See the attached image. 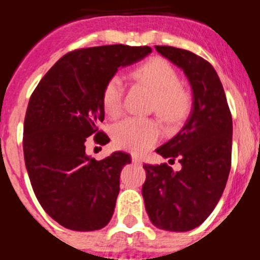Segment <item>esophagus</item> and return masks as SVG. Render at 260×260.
<instances>
[{
	"label": "esophagus",
	"instance_id": "obj_1",
	"mask_svg": "<svg viewBox=\"0 0 260 260\" xmlns=\"http://www.w3.org/2000/svg\"><path fill=\"white\" fill-rule=\"evenodd\" d=\"M132 161L134 162V164L141 165L142 164V158L139 157V156H138V155H134V153H133V155H132Z\"/></svg>",
	"mask_w": 260,
	"mask_h": 260
}]
</instances>
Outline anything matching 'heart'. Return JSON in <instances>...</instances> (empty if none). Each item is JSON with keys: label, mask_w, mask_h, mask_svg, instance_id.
<instances>
[{"label": "heart", "mask_w": 260, "mask_h": 260, "mask_svg": "<svg viewBox=\"0 0 260 260\" xmlns=\"http://www.w3.org/2000/svg\"><path fill=\"white\" fill-rule=\"evenodd\" d=\"M135 79L155 95L153 108L168 123H178L190 110L189 93L180 87V78L162 58H152L133 71ZM123 86L119 77H112L103 91L102 103L109 117H117L122 110ZM113 142L118 148L134 153L150 150L160 137V126L153 119L125 118L113 127Z\"/></svg>", "instance_id": "b5f03b06"}]
</instances>
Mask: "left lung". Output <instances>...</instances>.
Segmentation results:
<instances>
[{
	"mask_svg": "<svg viewBox=\"0 0 260 260\" xmlns=\"http://www.w3.org/2000/svg\"><path fill=\"white\" fill-rule=\"evenodd\" d=\"M161 56L182 69L192 89V108L181 132L156 152L178 158L182 168L144 164L142 187L146 211L156 228L187 232L207 219L228 181L233 123L224 88L210 62L189 50L156 45Z\"/></svg>",
	"mask_w": 260,
	"mask_h": 260,
	"instance_id": "1",
	"label": "left lung"
}]
</instances>
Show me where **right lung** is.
Returning a JSON list of instances; mask_svg holds the SVG:
<instances>
[{"mask_svg": "<svg viewBox=\"0 0 260 260\" xmlns=\"http://www.w3.org/2000/svg\"><path fill=\"white\" fill-rule=\"evenodd\" d=\"M150 47L123 44L77 49L58 59L32 92L23 127L29 181L45 212L71 231L104 228L119 192V174L132 158L113 152L103 160L86 153L87 138L105 144L102 96L119 68L141 61Z\"/></svg>", "mask_w": 260, "mask_h": 260, "instance_id": "right-lung-1", "label": "right lung"}]
</instances>
